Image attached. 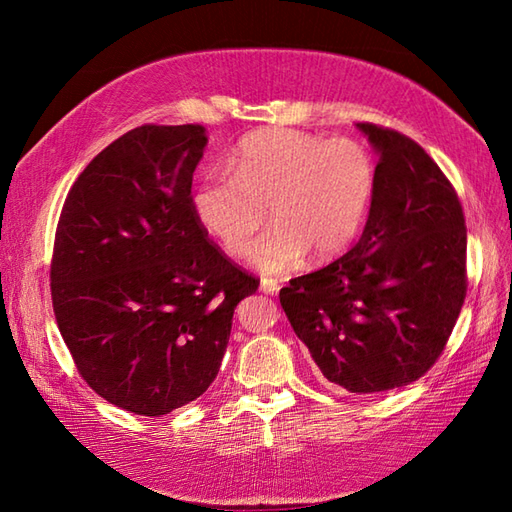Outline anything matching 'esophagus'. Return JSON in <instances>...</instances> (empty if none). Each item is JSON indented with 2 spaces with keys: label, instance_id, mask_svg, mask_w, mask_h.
Returning <instances> with one entry per match:
<instances>
[{
  "label": "esophagus",
  "instance_id": "34e87169",
  "mask_svg": "<svg viewBox=\"0 0 512 512\" xmlns=\"http://www.w3.org/2000/svg\"><path fill=\"white\" fill-rule=\"evenodd\" d=\"M262 292H266V295H279V284L275 279H262Z\"/></svg>",
  "mask_w": 512,
  "mask_h": 512
}]
</instances>
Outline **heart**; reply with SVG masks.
I'll list each match as a JSON object with an SVG mask.
<instances>
[{
  "mask_svg": "<svg viewBox=\"0 0 512 512\" xmlns=\"http://www.w3.org/2000/svg\"><path fill=\"white\" fill-rule=\"evenodd\" d=\"M231 171L213 169L193 193V211L228 255H244L259 228L250 262L266 275L343 255L372 209L378 171L354 138H321L297 129H268L242 140Z\"/></svg>",
  "mask_w": 512,
  "mask_h": 512,
  "instance_id": "heart-1",
  "label": "heart"
}]
</instances>
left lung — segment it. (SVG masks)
Returning a JSON list of instances; mask_svg holds the SVG:
<instances>
[{
  "mask_svg": "<svg viewBox=\"0 0 512 512\" xmlns=\"http://www.w3.org/2000/svg\"><path fill=\"white\" fill-rule=\"evenodd\" d=\"M378 151L376 195L352 250L290 279L279 301L323 378L350 394L418 380L466 297V226L453 184L416 140L356 125Z\"/></svg>",
  "mask_w": 512,
  "mask_h": 512,
  "instance_id": "obj_1",
  "label": "left lung"
}]
</instances>
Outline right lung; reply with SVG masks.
<instances>
[{
	"label": "right lung",
	"instance_id": "right-lung-1",
	"mask_svg": "<svg viewBox=\"0 0 512 512\" xmlns=\"http://www.w3.org/2000/svg\"><path fill=\"white\" fill-rule=\"evenodd\" d=\"M202 125H143L96 156L65 198L50 264L59 332L85 383L165 416L220 372L233 312L259 279L193 211Z\"/></svg>",
	"mask_w": 512,
	"mask_h": 512
}]
</instances>
